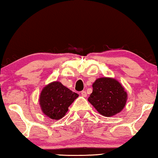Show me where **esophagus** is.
<instances>
[{
	"mask_svg": "<svg viewBox=\"0 0 158 158\" xmlns=\"http://www.w3.org/2000/svg\"><path fill=\"white\" fill-rule=\"evenodd\" d=\"M81 96H84V97H86L87 96V93H86V91H82L81 92Z\"/></svg>",
	"mask_w": 158,
	"mask_h": 158,
	"instance_id": "esophagus-1",
	"label": "esophagus"
}]
</instances>
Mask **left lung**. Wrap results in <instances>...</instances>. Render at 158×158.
I'll use <instances>...</instances> for the list:
<instances>
[{"mask_svg": "<svg viewBox=\"0 0 158 158\" xmlns=\"http://www.w3.org/2000/svg\"><path fill=\"white\" fill-rule=\"evenodd\" d=\"M127 94L124 87L112 78H99L93 84L88 101L100 114L111 117L121 112L126 104Z\"/></svg>", "mask_w": 158, "mask_h": 158, "instance_id": "1", "label": "left lung"}]
</instances>
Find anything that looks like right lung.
Returning <instances> with one entry per match:
<instances>
[{
	"label": "right lung",
	"instance_id": "right-lung-1",
	"mask_svg": "<svg viewBox=\"0 0 158 158\" xmlns=\"http://www.w3.org/2000/svg\"><path fill=\"white\" fill-rule=\"evenodd\" d=\"M79 96L63 86L60 82L54 81L42 90L39 102L44 113L52 119H59L64 116L68 107Z\"/></svg>",
	"mask_w": 158,
	"mask_h": 158
}]
</instances>
